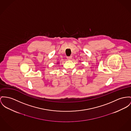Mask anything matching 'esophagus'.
Here are the masks:
<instances>
[{"label": "esophagus", "mask_w": 131, "mask_h": 131, "mask_svg": "<svg viewBox=\"0 0 131 131\" xmlns=\"http://www.w3.org/2000/svg\"><path fill=\"white\" fill-rule=\"evenodd\" d=\"M67 59H68V60H71V59H72V56L68 57H67Z\"/></svg>", "instance_id": "34e87169"}]
</instances>
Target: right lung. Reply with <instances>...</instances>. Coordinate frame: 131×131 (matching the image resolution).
<instances>
[{"label":"right lung","instance_id":"obj_1","mask_svg":"<svg viewBox=\"0 0 131 131\" xmlns=\"http://www.w3.org/2000/svg\"><path fill=\"white\" fill-rule=\"evenodd\" d=\"M58 63H59V62H57V64H58Z\"/></svg>","mask_w":131,"mask_h":131}]
</instances>
